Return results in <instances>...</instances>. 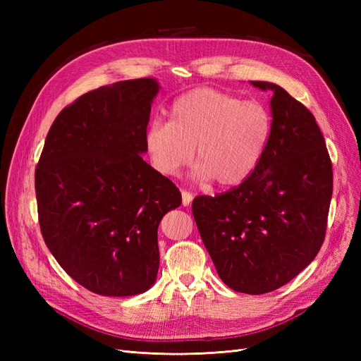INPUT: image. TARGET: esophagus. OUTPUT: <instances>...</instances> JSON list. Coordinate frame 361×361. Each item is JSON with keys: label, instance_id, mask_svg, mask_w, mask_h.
Masks as SVG:
<instances>
[{"label": "esophagus", "instance_id": "esophagus-1", "mask_svg": "<svg viewBox=\"0 0 361 361\" xmlns=\"http://www.w3.org/2000/svg\"><path fill=\"white\" fill-rule=\"evenodd\" d=\"M191 202H192V194L188 191H182V204L190 206Z\"/></svg>", "mask_w": 361, "mask_h": 361}]
</instances>
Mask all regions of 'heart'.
Listing matches in <instances>:
<instances>
[{
  "instance_id": "1",
  "label": "heart",
  "mask_w": 361,
  "mask_h": 361,
  "mask_svg": "<svg viewBox=\"0 0 361 361\" xmlns=\"http://www.w3.org/2000/svg\"><path fill=\"white\" fill-rule=\"evenodd\" d=\"M271 116L255 101L209 87L182 94L170 108V120H154L145 134L152 166L174 176L195 158V179H215L231 188L257 169L271 137Z\"/></svg>"
}]
</instances>
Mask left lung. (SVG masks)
<instances>
[{"label": "left lung", "instance_id": "8db88e82", "mask_svg": "<svg viewBox=\"0 0 361 361\" xmlns=\"http://www.w3.org/2000/svg\"><path fill=\"white\" fill-rule=\"evenodd\" d=\"M271 90V137L251 176L199 195L192 215L218 276L243 293L279 289L307 267L325 238L333 166L314 116L280 85Z\"/></svg>", "mask_w": 361, "mask_h": 361}]
</instances>
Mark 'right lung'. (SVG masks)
Wrapping results in <instances>:
<instances>
[{"mask_svg":"<svg viewBox=\"0 0 361 361\" xmlns=\"http://www.w3.org/2000/svg\"><path fill=\"white\" fill-rule=\"evenodd\" d=\"M154 78L80 96L54 120L36 167L40 232L60 267L105 297L146 292L159 268L158 226L182 203L141 158Z\"/></svg>","mask_w":361,"mask_h":361,"instance_id":"add662e5","label":"right lung"}]
</instances>
